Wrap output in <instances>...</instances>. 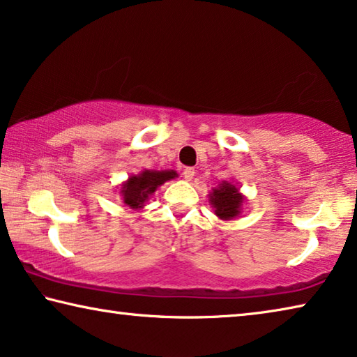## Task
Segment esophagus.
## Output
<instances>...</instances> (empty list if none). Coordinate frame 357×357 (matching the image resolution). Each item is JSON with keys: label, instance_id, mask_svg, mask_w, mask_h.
I'll return each mask as SVG.
<instances>
[{"label": "esophagus", "instance_id": "obj_1", "mask_svg": "<svg viewBox=\"0 0 357 357\" xmlns=\"http://www.w3.org/2000/svg\"><path fill=\"white\" fill-rule=\"evenodd\" d=\"M182 175H183L185 180H188V182H190V180L195 177V169H192V167H185L183 171H182Z\"/></svg>", "mask_w": 357, "mask_h": 357}]
</instances>
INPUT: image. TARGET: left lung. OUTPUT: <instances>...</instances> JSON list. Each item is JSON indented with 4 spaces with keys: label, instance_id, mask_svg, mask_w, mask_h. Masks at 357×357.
<instances>
[{
    "label": "left lung",
    "instance_id": "1",
    "mask_svg": "<svg viewBox=\"0 0 357 357\" xmlns=\"http://www.w3.org/2000/svg\"><path fill=\"white\" fill-rule=\"evenodd\" d=\"M208 202L220 220L229 221L242 213L245 196L232 182H221L217 188H212Z\"/></svg>",
    "mask_w": 357,
    "mask_h": 357
}]
</instances>
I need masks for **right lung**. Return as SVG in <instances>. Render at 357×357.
<instances>
[{
	"label": "right lung",
	"instance_id": "right-lung-1",
	"mask_svg": "<svg viewBox=\"0 0 357 357\" xmlns=\"http://www.w3.org/2000/svg\"><path fill=\"white\" fill-rule=\"evenodd\" d=\"M178 177L175 171H151L144 169L137 175H130L126 182L120 186V195L123 197L126 207L131 210H142L151 196L155 195L158 186L167 180Z\"/></svg>",
	"mask_w": 357,
	"mask_h": 357
}]
</instances>
